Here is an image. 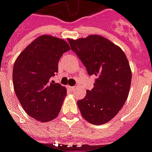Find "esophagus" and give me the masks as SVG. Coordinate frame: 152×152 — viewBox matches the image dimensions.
<instances>
[{"mask_svg": "<svg viewBox=\"0 0 152 152\" xmlns=\"http://www.w3.org/2000/svg\"><path fill=\"white\" fill-rule=\"evenodd\" d=\"M66 88L68 89H70L71 91H73V90H75L76 89V86H66Z\"/></svg>", "mask_w": 152, "mask_h": 152, "instance_id": "esophagus-1", "label": "esophagus"}]
</instances>
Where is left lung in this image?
<instances>
[{"mask_svg":"<svg viewBox=\"0 0 152 152\" xmlns=\"http://www.w3.org/2000/svg\"><path fill=\"white\" fill-rule=\"evenodd\" d=\"M71 49L95 76L94 87L77 101L82 116L94 124H105L124 106L130 88V66L120 47L98 35L77 40L68 39Z\"/></svg>","mask_w":152,"mask_h":152,"instance_id":"left-lung-1","label":"left lung"}]
</instances>
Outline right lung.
<instances>
[{
	"label": "right lung",
	"mask_w": 152,
	"mask_h": 152,
	"mask_svg": "<svg viewBox=\"0 0 152 152\" xmlns=\"http://www.w3.org/2000/svg\"><path fill=\"white\" fill-rule=\"evenodd\" d=\"M70 47L65 40L40 36L22 52L13 68L15 94L24 111L37 121L47 122L58 116L66 89L50 78L58 71L60 58Z\"/></svg>",
	"instance_id": "obj_1"
}]
</instances>
